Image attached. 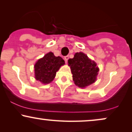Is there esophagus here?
<instances>
[{"label":"esophagus","mask_w":132,"mask_h":132,"mask_svg":"<svg viewBox=\"0 0 132 132\" xmlns=\"http://www.w3.org/2000/svg\"><path fill=\"white\" fill-rule=\"evenodd\" d=\"M64 59L65 62H66V63H67V62H68V59H69V56H64Z\"/></svg>","instance_id":"esophagus-1"}]
</instances>
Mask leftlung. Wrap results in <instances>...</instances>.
I'll list each match as a JSON object with an SVG mask.
<instances>
[{
	"instance_id": "1",
	"label": "left lung",
	"mask_w": 132,
	"mask_h": 132,
	"mask_svg": "<svg viewBox=\"0 0 132 132\" xmlns=\"http://www.w3.org/2000/svg\"><path fill=\"white\" fill-rule=\"evenodd\" d=\"M74 84L79 87L85 88L96 81L99 68L82 52H77L73 58L68 60Z\"/></svg>"
}]
</instances>
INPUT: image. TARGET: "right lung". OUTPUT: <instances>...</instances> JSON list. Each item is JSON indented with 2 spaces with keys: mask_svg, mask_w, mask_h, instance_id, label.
Listing matches in <instances>:
<instances>
[{
  "mask_svg": "<svg viewBox=\"0 0 132 132\" xmlns=\"http://www.w3.org/2000/svg\"><path fill=\"white\" fill-rule=\"evenodd\" d=\"M64 64L61 57L55 56L53 53L49 52L35 64V79L44 84L50 83L56 76L57 71Z\"/></svg>",
  "mask_w": 132,
  "mask_h": 132,
  "instance_id": "add662e5",
  "label": "right lung"
}]
</instances>
